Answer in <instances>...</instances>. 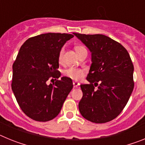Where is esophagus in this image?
<instances>
[{"mask_svg": "<svg viewBox=\"0 0 145 145\" xmlns=\"http://www.w3.org/2000/svg\"><path fill=\"white\" fill-rule=\"evenodd\" d=\"M79 85H80V84H79L78 82L73 81V87H74V88H77V87Z\"/></svg>", "mask_w": 145, "mask_h": 145, "instance_id": "esophagus-1", "label": "esophagus"}]
</instances>
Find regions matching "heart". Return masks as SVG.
Instances as JSON below:
<instances>
[{
  "instance_id": "obj_1",
  "label": "heart",
  "mask_w": 145,
  "mask_h": 145,
  "mask_svg": "<svg viewBox=\"0 0 145 145\" xmlns=\"http://www.w3.org/2000/svg\"><path fill=\"white\" fill-rule=\"evenodd\" d=\"M75 50L77 54L79 55L80 53L86 51V48L83 46H76L75 47ZM62 55H63V48L61 49L59 54V61H61L62 59ZM64 75L65 76L69 78L72 79L74 80H78L81 78L84 75V70L78 68H74V67H70V68L67 69L64 71Z\"/></svg>"
}]
</instances>
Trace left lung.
Here are the masks:
<instances>
[{"mask_svg":"<svg viewBox=\"0 0 145 145\" xmlns=\"http://www.w3.org/2000/svg\"><path fill=\"white\" fill-rule=\"evenodd\" d=\"M73 34L91 53L86 78L91 84L80 85L83 97L79 110L91 122H109L122 112L134 89V65L129 54L122 45L104 35ZM98 82L101 84L95 89Z\"/></svg>","mask_w":145,"mask_h":145,"instance_id":"8db88e82","label":"left lung"}]
</instances>
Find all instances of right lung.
I'll return each instance as SVG.
<instances>
[{"mask_svg": "<svg viewBox=\"0 0 145 145\" xmlns=\"http://www.w3.org/2000/svg\"><path fill=\"white\" fill-rule=\"evenodd\" d=\"M74 35L45 33L27 40L13 64L11 88L20 108L28 117L46 122L58 116L73 87L67 77H61L59 54ZM55 78L53 84H48Z\"/></svg>", "mask_w": 145, "mask_h": 145, "instance_id": "add662e5", "label": "right lung"}]
</instances>
